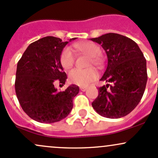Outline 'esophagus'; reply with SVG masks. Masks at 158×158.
Wrapping results in <instances>:
<instances>
[{"instance_id":"esophagus-1","label":"esophagus","mask_w":158,"mask_h":158,"mask_svg":"<svg viewBox=\"0 0 158 158\" xmlns=\"http://www.w3.org/2000/svg\"><path fill=\"white\" fill-rule=\"evenodd\" d=\"M80 89H81L82 92H84L86 90V86H81V87H80Z\"/></svg>"}]
</instances>
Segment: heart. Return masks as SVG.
I'll return each instance as SVG.
<instances>
[{
  "mask_svg": "<svg viewBox=\"0 0 158 158\" xmlns=\"http://www.w3.org/2000/svg\"><path fill=\"white\" fill-rule=\"evenodd\" d=\"M74 47L84 54L90 56L89 65H95L101 67L103 64V60L100 55L101 49L98 45L94 42H80L74 45ZM75 62V55L73 50L70 48H65L62 51L60 56V63L64 69H70L73 66ZM69 81L72 84L81 86H87L98 77V72L95 68H89L86 69H74L69 74Z\"/></svg>",
  "mask_w": 158,
  "mask_h": 158,
  "instance_id": "heart-1",
  "label": "heart"
}]
</instances>
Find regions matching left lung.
Wrapping results in <instances>:
<instances>
[{
	"mask_svg": "<svg viewBox=\"0 0 158 158\" xmlns=\"http://www.w3.org/2000/svg\"><path fill=\"white\" fill-rule=\"evenodd\" d=\"M102 45L107 56V66L92 106L106 118H118L130 113L140 102L147 78L146 60L139 46L130 38L109 33L90 39Z\"/></svg>",
	"mask_w": 158,
	"mask_h": 158,
	"instance_id": "8db88e82",
	"label": "left lung"
}]
</instances>
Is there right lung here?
Listing matches in <instances>:
<instances>
[{
  "label": "right lung",
  "instance_id": "obj_1",
  "mask_svg": "<svg viewBox=\"0 0 158 158\" xmlns=\"http://www.w3.org/2000/svg\"><path fill=\"white\" fill-rule=\"evenodd\" d=\"M68 42L54 36L44 37L28 46L18 62L15 93L23 110L35 121L59 122L73 107L78 86L72 84L60 92L54 87L57 82L65 84L67 79L60 56Z\"/></svg>",
  "mask_w": 158,
  "mask_h": 158
}]
</instances>
